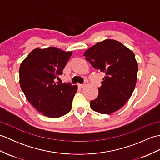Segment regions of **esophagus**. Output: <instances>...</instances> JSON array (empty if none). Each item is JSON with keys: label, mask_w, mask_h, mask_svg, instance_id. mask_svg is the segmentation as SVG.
Wrapping results in <instances>:
<instances>
[{"label": "esophagus", "mask_w": 160, "mask_h": 160, "mask_svg": "<svg viewBox=\"0 0 160 160\" xmlns=\"http://www.w3.org/2000/svg\"><path fill=\"white\" fill-rule=\"evenodd\" d=\"M78 86H79L80 88H84V87H85V84H78Z\"/></svg>", "instance_id": "1"}]
</instances>
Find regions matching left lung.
Here are the masks:
<instances>
[{
	"mask_svg": "<svg viewBox=\"0 0 160 160\" xmlns=\"http://www.w3.org/2000/svg\"><path fill=\"white\" fill-rule=\"evenodd\" d=\"M84 56L95 69L106 73L91 109L102 114L118 111L131 98L137 82L138 64L133 52L121 42L106 39L88 49Z\"/></svg>",
	"mask_w": 160,
	"mask_h": 160,
	"instance_id": "1",
	"label": "left lung"
}]
</instances>
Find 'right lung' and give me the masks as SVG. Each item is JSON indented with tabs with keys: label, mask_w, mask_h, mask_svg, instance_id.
Instances as JSON below:
<instances>
[{
	"label": "right lung",
	"mask_w": 160,
	"mask_h": 160,
	"mask_svg": "<svg viewBox=\"0 0 160 160\" xmlns=\"http://www.w3.org/2000/svg\"><path fill=\"white\" fill-rule=\"evenodd\" d=\"M72 52L56 47L36 48L19 68L20 86L32 106L47 117L56 118L69 113L77 85L56 82Z\"/></svg>",
	"instance_id": "obj_1"
}]
</instances>
